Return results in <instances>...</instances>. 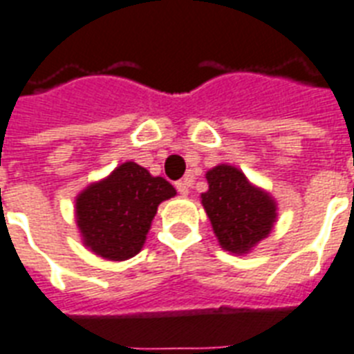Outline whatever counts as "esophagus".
Listing matches in <instances>:
<instances>
[{"label": "esophagus", "instance_id": "34e87169", "mask_svg": "<svg viewBox=\"0 0 354 354\" xmlns=\"http://www.w3.org/2000/svg\"><path fill=\"white\" fill-rule=\"evenodd\" d=\"M189 187H191V180H180V182H176V191L182 194V196H187L189 194Z\"/></svg>", "mask_w": 354, "mask_h": 354}]
</instances>
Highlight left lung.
<instances>
[{"label": "left lung", "instance_id": "8db88e82", "mask_svg": "<svg viewBox=\"0 0 354 354\" xmlns=\"http://www.w3.org/2000/svg\"><path fill=\"white\" fill-rule=\"evenodd\" d=\"M209 191L202 205L220 245L234 254H245L269 236L277 222V202L269 192L252 185L240 169L216 165L205 174Z\"/></svg>", "mask_w": 354, "mask_h": 354}]
</instances>
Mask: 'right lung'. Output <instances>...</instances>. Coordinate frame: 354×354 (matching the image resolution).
<instances>
[{
  "mask_svg": "<svg viewBox=\"0 0 354 354\" xmlns=\"http://www.w3.org/2000/svg\"><path fill=\"white\" fill-rule=\"evenodd\" d=\"M176 194L162 176L125 162L76 198L83 245L105 260H129L142 251L158 205Z\"/></svg>",
  "mask_w": 354,
  "mask_h": 354,
  "instance_id": "obj_1",
  "label": "right lung"
}]
</instances>
